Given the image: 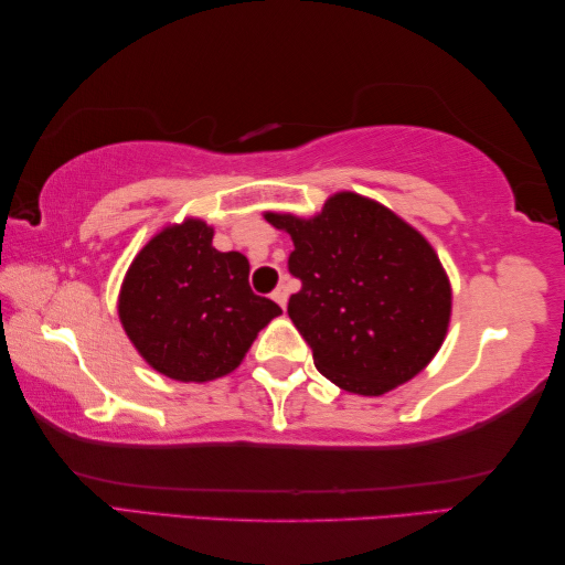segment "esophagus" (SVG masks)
<instances>
[{"label": "esophagus", "mask_w": 565, "mask_h": 565, "mask_svg": "<svg viewBox=\"0 0 565 565\" xmlns=\"http://www.w3.org/2000/svg\"><path fill=\"white\" fill-rule=\"evenodd\" d=\"M273 300L280 305V308H285V305H288V285H277L273 292Z\"/></svg>", "instance_id": "34e87169"}]
</instances>
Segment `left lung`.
Listing matches in <instances>:
<instances>
[{
  "label": "left lung",
  "instance_id": "obj_1",
  "mask_svg": "<svg viewBox=\"0 0 565 565\" xmlns=\"http://www.w3.org/2000/svg\"><path fill=\"white\" fill-rule=\"evenodd\" d=\"M288 233L302 288L288 316L330 383L383 395L413 381L448 335L452 290L433 245L391 207L335 192L310 217L265 212Z\"/></svg>",
  "mask_w": 565,
  "mask_h": 565
}]
</instances>
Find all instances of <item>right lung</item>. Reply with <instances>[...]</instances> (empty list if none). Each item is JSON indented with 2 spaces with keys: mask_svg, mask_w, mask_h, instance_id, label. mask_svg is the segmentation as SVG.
Here are the masks:
<instances>
[{
  "mask_svg": "<svg viewBox=\"0 0 565 565\" xmlns=\"http://www.w3.org/2000/svg\"><path fill=\"white\" fill-rule=\"evenodd\" d=\"M200 217L170 222L127 267L117 316L147 365L180 383L233 373L280 305L249 290L243 253L212 247Z\"/></svg>",
  "mask_w": 565,
  "mask_h": 565,
  "instance_id": "right-lung-1",
  "label": "right lung"
}]
</instances>
